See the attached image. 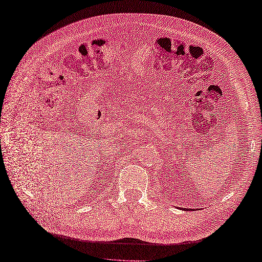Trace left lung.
<instances>
[{"label": "left lung", "instance_id": "obj_1", "mask_svg": "<svg viewBox=\"0 0 262 262\" xmlns=\"http://www.w3.org/2000/svg\"><path fill=\"white\" fill-rule=\"evenodd\" d=\"M187 210H189V209H187Z\"/></svg>", "mask_w": 262, "mask_h": 262}]
</instances>
